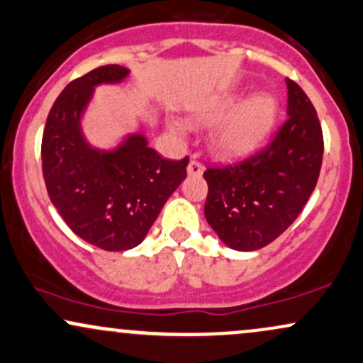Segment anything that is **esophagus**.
Returning <instances> with one entry per match:
<instances>
[{
    "label": "esophagus",
    "instance_id": "1",
    "mask_svg": "<svg viewBox=\"0 0 363 363\" xmlns=\"http://www.w3.org/2000/svg\"><path fill=\"white\" fill-rule=\"evenodd\" d=\"M187 174H189V176H201V174H203V164H201L198 159H193L189 165H187Z\"/></svg>",
    "mask_w": 363,
    "mask_h": 363
}]
</instances>
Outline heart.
I'll return each mask as SVG.
<instances>
[{"label":"heart","instance_id":"1","mask_svg":"<svg viewBox=\"0 0 363 363\" xmlns=\"http://www.w3.org/2000/svg\"><path fill=\"white\" fill-rule=\"evenodd\" d=\"M238 101L240 93H226L199 115L201 121L206 123L224 118L216 125L211 140L216 150L225 155H240L253 150L267 137L277 116L276 98L267 93L250 96L238 107Z\"/></svg>","mask_w":363,"mask_h":363}]
</instances>
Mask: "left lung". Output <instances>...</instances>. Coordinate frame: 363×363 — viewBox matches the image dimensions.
Listing matches in <instances>:
<instances>
[{
    "instance_id": "obj_1",
    "label": "left lung",
    "mask_w": 363,
    "mask_h": 363,
    "mask_svg": "<svg viewBox=\"0 0 363 363\" xmlns=\"http://www.w3.org/2000/svg\"><path fill=\"white\" fill-rule=\"evenodd\" d=\"M286 84L289 118L267 145L240 162L204 170V216L233 250H259L282 235L320 177L323 132L316 110L299 84Z\"/></svg>"
}]
</instances>
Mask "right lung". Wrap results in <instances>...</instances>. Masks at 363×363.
Returning a JSON list of instances; mask_svg holds the SVG:
<instances>
[{
  "label": "right lung",
  "mask_w": 363,
  "mask_h": 363,
  "mask_svg": "<svg viewBox=\"0 0 363 363\" xmlns=\"http://www.w3.org/2000/svg\"><path fill=\"white\" fill-rule=\"evenodd\" d=\"M128 76L121 65H101L65 86L47 116L42 172L47 193L74 233L108 252L137 247L184 181L189 159L167 160L133 133L115 150L86 142L81 115L94 86Z\"/></svg>",
  "instance_id": "1"
}]
</instances>
